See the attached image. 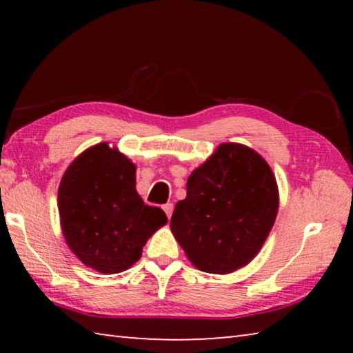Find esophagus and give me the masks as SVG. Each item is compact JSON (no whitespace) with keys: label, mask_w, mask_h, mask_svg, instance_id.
Here are the masks:
<instances>
[{"label":"esophagus","mask_w":353,"mask_h":353,"mask_svg":"<svg viewBox=\"0 0 353 353\" xmlns=\"http://www.w3.org/2000/svg\"><path fill=\"white\" fill-rule=\"evenodd\" d=\"M172 208H174V207H172V204H165V205H163V210H165L166 216H168V218H171V214H172Z\"/></svg>","instance_id":"esophagus-1"}]
</instances>
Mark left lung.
<instances>
[{
	"label": "left lung",
	"instance_id": "left-lung-1",
	"mask_svg": "<svg viewBox=\"0 0 353 353\" xmlns=\"http://www.w3.org/2000/svg\"><path fill=\"white\" fill-rule=\"evenodd\" d=\"M277 210V182L265 159L244 145L223 143L191 172L171 230L198 270L229 274L259 254Z\"/></svg>",
	"mask_w": 353,
	"mask_h": 353
}]
</instances>
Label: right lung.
<instances>
[{"label": "right lung", "instance_id": "obj_1", "mask_svg": "<svg viewBox=\"0 0 353 353\" xmlns=\"http://www.w3.org/2000/svg\"><path fill=\"white\" fill-rule=\"evenodd\" d=\"M59 213L65 240L83 265L103 274L126 271L165 212L146 205L135 190V165L99 143L68 166L59 187Z\"/></svg>", "mask_w": 353, "mask_h": 353}]
</instances>
